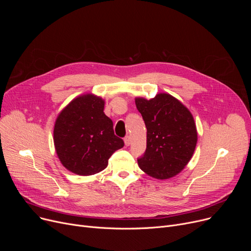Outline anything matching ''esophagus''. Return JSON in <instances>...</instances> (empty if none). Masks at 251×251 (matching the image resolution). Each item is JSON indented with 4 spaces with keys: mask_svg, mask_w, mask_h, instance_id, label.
<instances>
[{
    "mask_svg": "<svg viewBox=\"0 0 251 251\" xmlns=\"http://www.w3.org/2000/svg\"><path fill=\"white\" fill-rule=\"evenodd\" d=\"M124 142H125V146H126V147H129L130 144H131V138H130V136H126V137L124 138Z\"/></svg>",
    "mask_w": 251,
    "mask_h": 251,
    "instance_id": "34e87169",
    "label": "esophagus"
}]
</instances>
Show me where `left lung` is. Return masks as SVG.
<instances>
[{"mask_svg": "<svg viewBox=\"0 0 251 251\" xmlns=\"http://www.w3.org/2000/svg\"><path fill=\"white\" fill-rule=\"evenodd\" d=\"M147 126V150L138 157L139 168L157 179L177 175L187 165L197 142L196 127L185 105L168 94L148 100L135 99Z\"/></svg>", "mask_w": 251, "mask_h": 251, "instance_id": "obj_1", "label": "left lung"}]
</instances>
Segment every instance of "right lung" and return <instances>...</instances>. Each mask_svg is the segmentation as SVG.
Instances as JSON below:
<instances>
[{"instance_id": "right-lung-1", "label": "right lung", "mask_w": 251, "mask_h": 251, "mask_svg": "<svg viewBox=\"0 0 251 251\" xmlns=\"http://www.w3.org/2000/svg\"><path fill=\"white\" fill-rule=\"evenodd\" d=\"M104 101L94 95L74 99L58 116L54 142L62 165L88 176L108 166L111 155L124 147L114 133L113 122L103 113Z\"/></svg>"}]
</instances>
